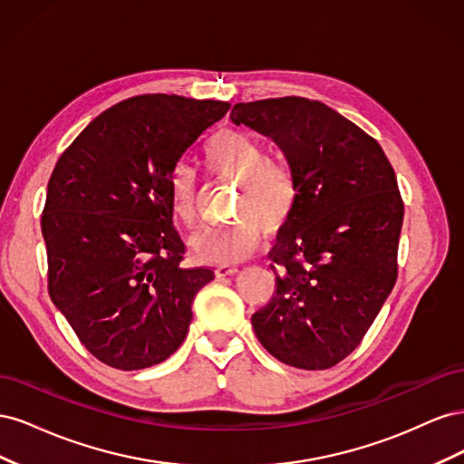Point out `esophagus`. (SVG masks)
<instances>
[{
	"label": "esophagus",
	"mask_w": 464,
	"mask_h": 464,
	"mask_svg": "<svg viewBox=\"0 0 464 464\" xmlns=\"http://www.w3.org/2000/svg\"><path fill=\"white\" fill-rule=\"evenodd\" d=\"M237 271V266H234V265H218L217 269H215V275L220 278V276H228V275H236Z\"/></svg>",
	"instance_id": "esophagus-1"
}]
</instances>
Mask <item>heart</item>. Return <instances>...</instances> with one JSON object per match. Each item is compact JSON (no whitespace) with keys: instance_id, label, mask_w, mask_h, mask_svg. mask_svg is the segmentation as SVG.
I'll list each match as a JSON object with an SVG mask.
<instances>
[{"instance_id":"obj_1","label":"heart","mask_w":464,"mask_h":464,"mask_svg":"<svg viewBox=\"0 0 464 464\" xmlns=\"http://www.w3.org/2000/svg\"><path fill=\"white\" fill-rule=\"evenodd\" d=\"M205 160L210 172L237 179V220L227 227H208L193 236V254L207 263H234L254 254L263 227L278 230L288 222L298 201V186L285 162L266 159L261 139L244 130H222L208 139ZM172 215L184 227L198 218V178L188 164H178L168 176Z\"/></svg>"}]
</instances>
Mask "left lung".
I'll return each mask as SVG.
<instances>
[{
  "label": "left lung",
  "mask_w": 464,
  "mask_h": 464,
  "mask_svg": "<svg viewBox=\"0 0 464 464\" xmlns=\"http://www.w3.org/2000/svg\"><path fill=\"white\" fill-rule=\"evenodd\" d=\"M230 120L271 137L298 186L269 254L275 296L251 325L283 363L333 368L362 343L395 286L404 217L395 170L373 137L319 101L240 102Z\"/></svg>",
  "instance_id": "8db88e82"
}]
</instances>
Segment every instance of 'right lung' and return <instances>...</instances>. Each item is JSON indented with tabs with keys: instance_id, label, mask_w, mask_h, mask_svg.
Instances as JSON below:
<instances>
[{
	"instance_id": "add662e5",
	"label": "right lung",
	"mask_w": 464,
	"mask_h": 464,
	"mask_svg": "<svg viewBox=\"0 0 464 464\" xmlns=\"http://www.w3.org/2000/svg\"><path fill=\"white\" fill-rule=\"evenodd\" d=\"M230 108L141 94L108 108L65 149L48 181L42 236L48 292L89 353L143 370L184 343L191 304L215 273L181 266L168 176Z\"/></svg>"
}]
</instances>
